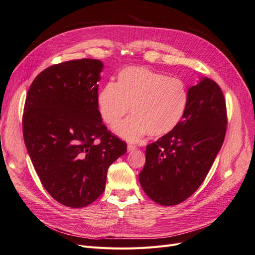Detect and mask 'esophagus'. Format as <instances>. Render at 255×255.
I'll return each mask as SVG.
<instances>
[{
  "mask_svg": "<svg viewBox=\"0 0 255 255\" xmlns=\"http://www.w3.org/2000/svg\"><path fill=\"white\" fill-rule=\"evenodd\" d=\"M136 149H137L136 145H134V144H128V152H133Z\"/></svg>",
  "mask_w": 255,
  "mask_h": 255,
  "instance_id": "34e87169",
  "label": "esophagus"
}]
</instances>
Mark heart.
Listing matches in <instances>:
<instances>
[{
    "label": "heart",
    "mask_w": 255,
    "mask_h": 255,
    "mask_svg": "<svg viewBox=\"0 0 255 255\" xmlns=\"http://www.w3.org/2000/svg\"><path fill=\"white\" fill-rule=\"evenodd\" d=\"M188 91L175 78L145 67L121 70L114 84H107L97 96L100 116L110 127L117 126L129 112L133 115L115 128L128 141H138L149 133L167 135L180 125L188 106Z\"/></svg>",
    "instance_id": "heart-1"
}]
</instances>
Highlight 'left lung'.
Listing matches in <instances>:
<instances>
[{"mask_svg": "<svg viewBox=\"0 0 255 255\" xmlns=\"http://www.w3.org/2000/svg\"><path fill=\"white\" fill-rule=\"evenodd\" d=\"M188 96L180 125L145 148L139 182L160 205H176L194 194L225 140L227 107L218 84L202 76L188 88Z\"/></svg>", "mask_w": 255, "mask_h": 255, "instance_id": "1", "label": "left lung"}]
</instances>
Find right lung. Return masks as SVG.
I'll list each match as a JSON object with an SVG mask.
<instances>
[{"instance_id":"add662e5","label":"right lung","mask_w":255,"mask_h":255,"mask_svg":"<svg viewBox=\"0 0 255 255\" xmlns=\"http://www.w3.org/2000/svg\"><path fill=\"white\" fill-rule=\"evenodd\" d=\"M103 63L76 59L36 76L26 95L23 137L49 194L69 207H84L105 189L109 167L127 144L103 125L97 96Z\"/></svg>"}]
</instances>
